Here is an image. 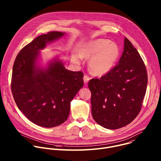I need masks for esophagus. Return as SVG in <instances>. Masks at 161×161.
Instances as JSON below:
<instances>
[{
	"instance_id": "esophagus-1",
	"label": "esophagus",
	"mask_w": 161,
	"mask_h": 161,
	"mask_svg": "<svg viewBox=\"0 0 161 161\" xmlns=\"http://www.w3.org/2000/svg\"><path fill=\"white\" fill-rule=\"evenodd\" d=\"M89 80H90V78H89L88 76L85 75V76H83V81H84V83H85V84H86V83L88 82Z\"/></svg>"
}]
</instances>
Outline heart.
I'll return each instance as SVG.
<instances>
[{
	"label": "heart",
	"instance_id": "1",
	"mask_svg": "<svg viewBox=\"0 0 161 161\" xmlns=\"http://www.w3.org/2000/svg\"><path fill=\"white\" fill-rule=\"evenodd\" d=\"M121 50L119 46L107 39H97L85 44L79 50L82 58H89L88 67L91 74L103 76L110 72L116 65ZM73 60L79 62V58L74 56Z\"/></svg>",
	"mask_w": 161,
	"mask_h": 161
}]
</instances>
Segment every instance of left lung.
<instances>
[{"label":"left lung","instance_id":"1","mask_svg":"<svg viewBox=\"0 0 161 161\" xmlns=\"http://www.w3.org/2000/svg\"><path fill=\"white\" fill-rule=\"evenodd\" d=\"M148 83L145 64L137 50L125 37L119 64L101 79H92V114L108 129L124 127L139 114Z\"/></svg>","mask_w":161,"mask_h":161}]
</instances>
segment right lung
<instances>
[{"mask_svg":"<svg viewBox=\"0 0 161 161\" xmlns=\"http://www.w3.org/2000/svg\"><path fill=\"white\" fill-rule=\"evenodd\" d=\"M65 32H50L35 38L18 54L13 67L11 90L19 109L32 123L54 127L64 123L71 101L83 86V74L65 69L58 57L39 64L41 50Z\"/></svg>","mask_w":161,"mask_h":161,"instance_id":"right-lung-1","label":"right lung"}]
</instances>
